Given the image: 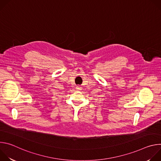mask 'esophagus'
I'll use <instances>...</instances> for the list:
<instances>
[{
	"label": "esophagus",
	"mask_w": 161,
	"mask_h": 161,
	"mask_svg": "<svg viewBox=\"0 0 161 161\" xmlns=\"http://www.w3.org/2000/svg\"><path fill=\"white\" fill-rule=\"evenodd\" d=\"M76 88V89H77L78 90H81V86H77Z\"/></svg>",
	"instance_id": "1"
}]
</instances>
